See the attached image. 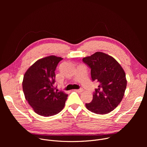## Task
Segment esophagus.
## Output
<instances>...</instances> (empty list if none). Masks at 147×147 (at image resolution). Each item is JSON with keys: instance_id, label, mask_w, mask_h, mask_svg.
Masks as SVG:
<instances>
[{"instance_id": "obj_1", "label": "esophagus", "mask_w": 147, "mask_h": 147, "mask_svg": "<svg viewBox=\"0 0 147 147\" xmlns=\"http://www.w3.org/2000/svg\"><path fill=\"white\" fill-rule=\"evenodd\" d=\"M76 92H81L83 91V90L82 88H80V89H78V90H74Z\"/></svg>"}]
</instances>
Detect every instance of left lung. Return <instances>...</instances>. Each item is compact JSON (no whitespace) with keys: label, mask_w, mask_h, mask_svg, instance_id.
<instances>
[{"label":"left lung","mask_w":147,"mask_h":147,"mask_svg":"<svg viewBox=\"0 0 147 147\" xmlns=\"http://www.w3.org/2000/svg\"><path fill=\"white\" fill-rule=\"evenodd\" d=\"M82 61L91 68L92 80L99 84L92 101L86 104V108L96 114L111 112L121 101L126 88L123 69L113 57L100 52L84 57Z\"/></svg>","instance_id":"left-lung-1"}]
</instances>
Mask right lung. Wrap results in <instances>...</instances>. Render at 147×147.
Segmentation results:
<instances>
[{
  "instance_id": "1",
  "label": "right lung",
  "mask_w": 147,
  "mask_h": 147,
  "mask_svg": "<svg viewBox=\"0 0 147 147\" xmlns=\"http://www.w3.org/2000/svg\"><path fill=\"white\" fill-rule=\"evenodd\" d=\"M63 58L51 55L38 60L24 74L23 90L25 98L34 111L49 117L64 108L68 95L55 87V71Z\"/></svg>"
}]
</instances>
